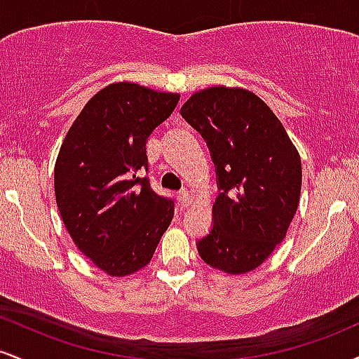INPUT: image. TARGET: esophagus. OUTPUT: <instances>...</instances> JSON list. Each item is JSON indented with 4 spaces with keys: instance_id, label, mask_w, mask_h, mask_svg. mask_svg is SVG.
<instances>
[{
    "instance_id": "esophagus-1",
    "label": "esophagus",
    "mask_w": 359,
    "mask_h": 359,
    "mask_svg": "<svg viewBox=\"0 0 359 359\" xmlns=\"http://www.w3.org/2000/svg\"><path fill=\"white\" fill-rule=\"evenodd\" d=\"M177 201H179V205H182V208H187V205L192 204V194L187 191V189H184V191H180L177 194Z\"/></svg>"
}]
</instances>
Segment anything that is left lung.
<instances>
[{"label":"left lung","mask_w":359,"mask_h":359,"mask_svg":"<svg viewBox=\"0 0 359 359\" xmlns=\"http://www.w3.org/2000/svg\"><path fill=\"white\" fill-rule=\"evenodd\" d=\"M180 114L208 143L221 191L211 233L197 241L201 258L224 273H248L283 241L299 208L297 148L273 111L248 89H203Z\"/></svg>","instance_id":"obj_1"}]
</instances>
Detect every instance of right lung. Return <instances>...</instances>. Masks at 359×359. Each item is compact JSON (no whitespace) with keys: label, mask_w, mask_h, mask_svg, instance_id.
I'll return each instance as SVG.
<instances>
[{"label":"right lung","mask_w":359,"mask_h":359,"mask_svg":"<svg viewBox=\"0 0 359 359\" xmlns=\"http://www.w3.org/2000/svg\"><path fill=\"white\" fill-rule=\"evenodd\" d=\"M180 94L114 82L94 94L69 128L53 170L55 199L72 241L109 277L148 265L174 217L151 191L147 140Z\"/></svg>","instance_id":"add662e5"}]
</instances>
